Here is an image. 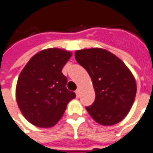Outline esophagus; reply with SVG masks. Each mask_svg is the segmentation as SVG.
<instances>
[{
    "mask_svg": "<svg viewBox=\"0 0 153 153\" xmlns=\"http://www.w3.org/2000/svg\"><path fill=\"white\" fill-rule=\"evenodd\" d=\"M76 97H80V88H77L76 90Z\"/></svg>",
    "mask_w": 153,
    "mask_h": 153,
    "instance_id": "34e87169",
    "label": "esophagus"
}]
</instances>
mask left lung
Here are the masks:
<instances>
[{
  "label": "left lung",
  "instance_id": "obj_1",
  "mask_svg": "<svg viewBox=\"0 0 153 153\" xmlns=\"http://www.w3.org/2000/svg\"><path fill=\"white\" fill-rule=\"evenodd\" d=\"M76 62L91 78L96 98L86 107L90 116L102 126H111L125 118L134 102L137 84L124 62L102 48L76 51Z\"/></svg>",
  "mask_w": 153,
  "mask_h": 153
}]
</instances>
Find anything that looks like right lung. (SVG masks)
<instances>
[{"mask_svg":"<svg viewBox=\"0 0 153 153\" xmlns=\"http://www.w3.org/2000/svg\"><path fill=\"white\" fill-rule=\"evenodd\" d=\"M71 52L59 48L39 51L27 62L19 76L16 98L26 119L43 128L53 127L62 118L76 94L66 88L63 66Z\"/></svg>","mask_w":153,"mask_h":153,"instance_id":"obj_1","label":"right lung"}]
</instances>
